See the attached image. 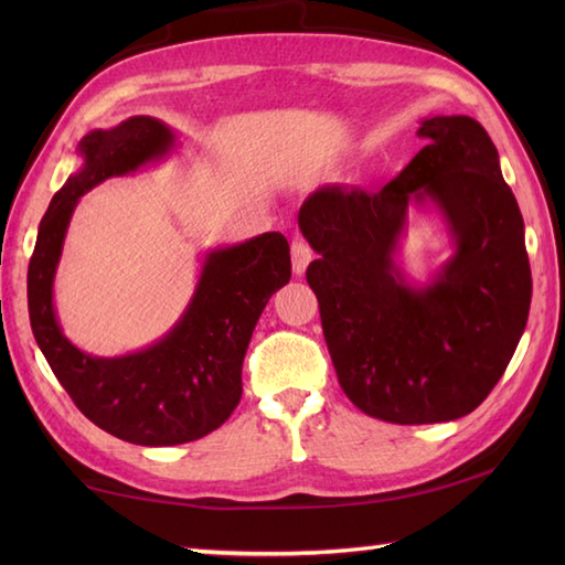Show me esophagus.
Segmentation results:
<instances>
[{
	"label": "esophagus",
	"mask_w": 565,
	"mask_h": 565,
	"mask_svg": "<svg viewBox=\"0 0 565 565\" xmlns=\"http://www.w3.org/2000/svg\"><path fill=\"white\" fill-rule=\"evenodd\" d=\"M310 259H313V249L306 243V239H294L291 243V262H294V274L303 276Z\"/></svg>",
	"instance_id": "obj_1"
}]
</instances>
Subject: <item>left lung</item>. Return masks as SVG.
<instances>
[{"label":"left lung","mask_w":565,"mask_h":565,"mask_svg":"<svg viewBox=\"0 0 565 565\" xmlns=\"http://www.w3.org/2000/svg\"><path fill=\"white\" fill-rule=\"evenodd\" d=\"M425 148L379 191L322 186L298 211L320 259L306 279L340 386L395 425L463 417L505 374L526 326L524 221L486 128L471 116L419 124ZM431 202L455 255L423 287L397 264L411 205Z\"/></svg>","instance_id":"left-lung-1"}]
</instances>
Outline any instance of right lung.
Listing matches in <instances>:
<instances>
[{
  "mask_svg": "<svg viewBox=\"0 0 565 565\" xmlns=\"http://www.w3.org/2000/svg\"><path fill=\"white\" fill-rule=\"evenodd\" d=\"M174 130L130 116L92 130L77 146L82 167L53 196L29 264L33 338L55 379L94 425L140 447H174L218 429L243 395V362L264 306L291 279L289 243L262 233L206 252L196 291L174 328L146 350L92 356L57 322L53 281L77 201L109 177L134 174L174 150Z\"/></svg>",
  "mask_w": 565,
  "mask_h": 565,
  "instance_id": "obj_1",
  "label": "right lung"
}]
</instances>
